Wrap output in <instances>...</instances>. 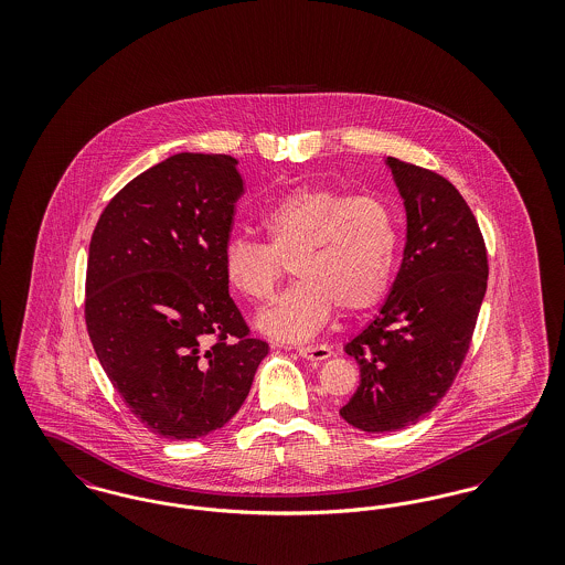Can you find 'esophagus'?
Here are the masks:
<instances>
[{
    "instance_id": "1",
    "label": "esophagus",
    "mask_w": 565,
    "mask_h": 565,
    "mask_svg": "<svg viewBox=\"0 0 565 565\" xmlns=\"http://www.w3.org/2000/svg\"><path fill=\"white\" fill-rule=\"evenodd\" d=\"M298 355L311 362H323L332 355V350L328 345H305V348H298Z\"/></svg>"
}]
</instances>
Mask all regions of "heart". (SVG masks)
<instances>
[{"mask_svg":"<svg viewBox=\"0 0 565 565\" xmlns=\"http://www.w3.org/2000/svg\"><path fill=\"white\" fill-rule=\"evenodd\" d=\"M260 228L265 243L247 237L224 243L222 270L239 295L265 302L292 260L300 279L256 320L273 339L307 341L334 307L345 316L369 311L392 286L401 233L392 207L379 196L298 186L270 203Z\"/></svg>","mask_w":565,"mask_h":565,"instance_id":"b5f03b06","label":"heart"}]
</instances>
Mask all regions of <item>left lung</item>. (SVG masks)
<instances>
[{"mask_svg": "<svg viewBox=\"0 0 565 565\" xmlns=\"http://www.w3.org/2000/svg\"><path fill=\"white\" fill-rule=\"evenodd\" d=\"M406 207L403 265L379 316L345 345L360 385L341 417L364 431L403 430L454 385L487 290V247L459 190L436 171L387 159Z\"/></svg>", "mask_w": 565, "mask_h": 565, "instance_id": "1", "label": "left lung"}]
</instances>
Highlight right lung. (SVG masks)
Masks as SVG:
<instances>
[{"label":"right lung","mask_w":565,"mask_h":565,"mask_svg":"<svg viewBox=\"0 0 565 565\" xmlns=\"http://www.w3.org/2000/svg\"><path fill=\"white\" fill-rule=\"evenodd\" d=\"M243 192L233 157L182 152L114 194L90 237V343L129 411L162 438L222 428L269 353L222 270Z\"/></svg>","instance_id":"add662e5"}]
</instances>
